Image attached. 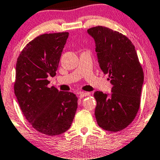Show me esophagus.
Here are the masks:
<instances>
[{"mask_svg": "<svg viewBox=\"0 0 160 160\" xmlns=\"http://www.w3.org/2000/svg\"><path fill=\"white\" fill-rule=\"evenodd\" d=\"M89 94H90L89 92H81L80 94H79V98H85V97L88 96Z\"/></svg>", "mask_w": 160, "mask_h": 160, "instance_id": "34e87169", "label": "esophagus"}]
</instances>
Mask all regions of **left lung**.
<instances>
[{"instance_id":"left-lung-1","label":"left lung","mask_w":160,"mask_h":160,"mask_svg":"<svg viewBox=\"0 0 160 160\" xmlns=\"http://www.w3.org/2000/svg\"><path fill=\"white\" fill-rule=\"evenodd\" d=\"M88 33L95 41L100 69L112 85L111 95L94 93L97 122L106 131L119 132L132 122L140 108L142 66L134 44L125 35L99 26L88 29Z\"/></svg>"}]
</instances>
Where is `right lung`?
Instances as JSON below:
<instances>
[{"label":"right lung","instance_id":"right-lung-1","mask_svg":"<svg viewBox=\"0 0 160 160\" xmlns=\"http://www.w3.org/2000/svg\"><path fill=\"white\" fill-rule=\"evenodd\" d=\"M69 32L43 34L28 42L16 66L14 93L22 114L41 134L55 136L70 128L78 98L48 88V76L56 75Z\"/></svg>","mask_w":160,"mask_h":160}]
</instances>
